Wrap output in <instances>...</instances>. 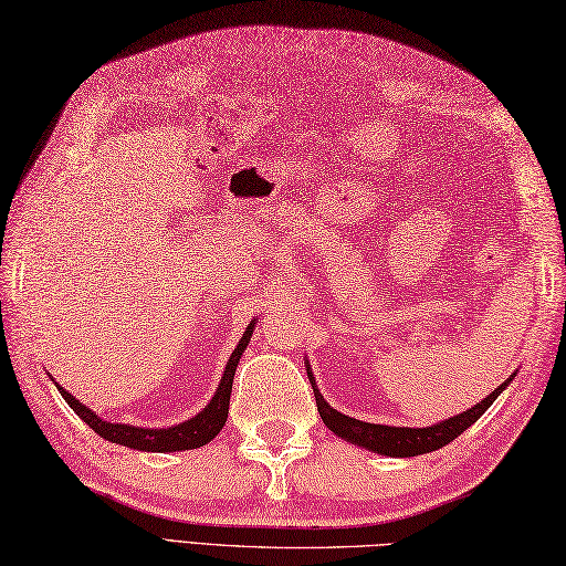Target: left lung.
Listing matches in <instances>:
<instances>
[{"label": "left lung", "mask_w": 566, "mask_h": 566, "mask_svg": "<svg viewBox=\"0 0 566 566\" xmlns=\"http://www.w3.org/2000/svg\"><path fill=\"white\" fill-rule=\"evenodd\" d=\"M306 371H308L311 387H314V394H316L318 413L323 418V423L328 426V430H333L338 438L357 444V448H365L369 452H377L384 457H416V454H426V452L444 448V444L452 442L457 436H462L469 426H474L476 420L484 416L486 408L494 403L503 391H506L513 377L518 375V371H513V375L503 381L499 389L491 391L484 401H479L476 406L467 408V411L457 413L452 418H444L436 426L396 428V426L365 423V420H357V418L335 411V408L326 399H323V394L318 391V384H316L314 371H311L308 359H306Z\"/></svg>", "instance_id": "1"}]
</instances>
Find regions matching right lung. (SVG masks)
<instances>
[{"label": "right lung", "instance_id": "right-lung-1", "mask_svg": "<svg viewBox=\"0 0 566 566\" xmlns=\"http://www.w3.org/2000/svg\"><path fill=\"white\" fill-rule=\"evenodd\" d=\"M258 318H252L248 323V328L243 333V338L238 340L235 350L231 353L223 369V377L216 387L211 401L201 408L197 416H191L185 423H177L170 428H140V426H128V423H109V420L99 418L97 413L87 408L84 403H80L75 396H72L67 389L60 387V384L53 379V384L57 387L60 396L70 403L72 411H75L84 423H87L97 436H102L104 440L124 444V448L130 450H140V452H182V450H197L201 444L211 442L216 436H219L221 428L226 426L228 418V401H231V389H233V377H235V367L243 357L245 347L252 338V331H255Z\"/></svg>", "mask_w": 566, "mask_h": 566}]
</instances>
